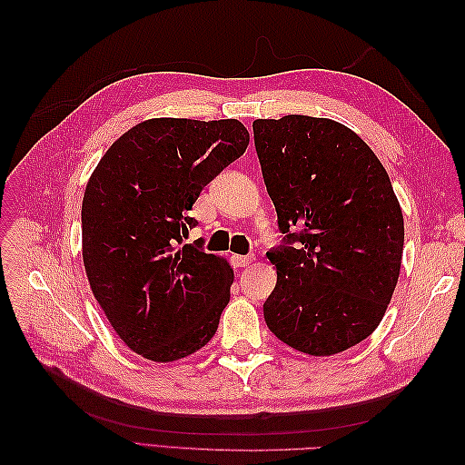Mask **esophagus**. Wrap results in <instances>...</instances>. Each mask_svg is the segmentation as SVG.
<instances>
[{"label": "esophagus", "mask_w": 465, "mask_h": 465, "mask_svg": "<svg viewBox=\"0 0 465 465\" xmlns=\"http://www.w3.org/2000/svg\"><path fill=\"white\" fill-rule=\"evenodd\" d=\"M252 262H253V255H238V253L232 255L233 268H248Z\"/></svg>", "instance_id": "obj_1"}]
</instances>
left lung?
Masks as SVG:
<instances>
[{"label": "left lung", "mask_w": 465, "mask_h": 465, "mask_svg": "<svg viewBox=\"0 0 465 465\" xmlns=\"http://www.w3.org/2000/svg\"><path fill=\"white\" fill-rule=\"evenodd\" d=\"M253 140L283 245L263 303L275 338L333 355L378 328L396 290L403 215L390 175L361 137L328 117L255 120Z\"/></svg>", "instance_id": "obj_1"}]
</instances>
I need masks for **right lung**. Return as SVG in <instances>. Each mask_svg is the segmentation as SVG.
I'll list each match as a JSON object with an SVG mask.
<instances>
[{
  "label": "right lung",
  "instance_id": "1",
  "mask_svg": "<svg viewBox=\"0 0 465 465\" xmlns=\"http://www.w3.org/2000/svg\"><path fill=\"white\" fill-rule=\"evenodd\" d=\"M238 120L153 117L134 125L94 170L82 203L87 280L120 340L175 361L213 338L233 270L182 240L200 192L245 152Z\"/></svg>",
  "mask_w": 465,
  "mask_h": 465
}]
</instances>
